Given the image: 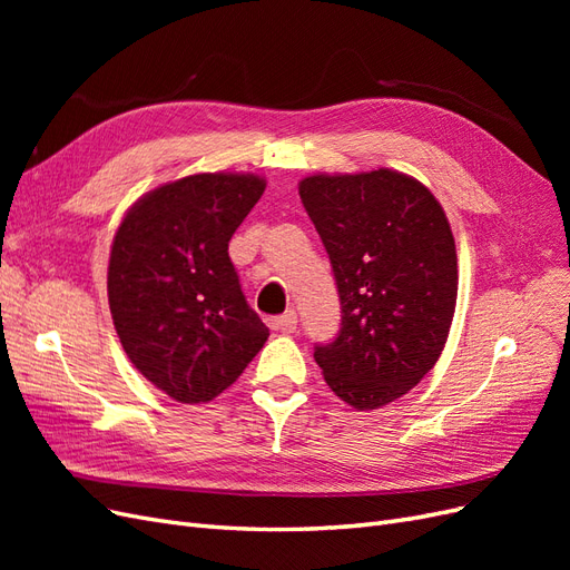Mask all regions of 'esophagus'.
Returning <instances> with one entry per match:
<instances>
[{"instance_id": "1", "label": "esophagus", "mask_w": 570, "mask_h": 570, "mask_svg": "<svg viewBox=\"0 0 570 570\" xmlns=\"http://www.w3.org/2000/svg\"><path fill=\"white\" fill-rule=\"evenodd\" d=\"M271 327H273V331L285 333V335L295 333V331H297V314H295V312H287V314H283L281 318H275V321L271 323Z\"/></svg>"}]
</instances>
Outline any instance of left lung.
Masks as SVG:
<instances>
[{"label": "left lung", "instance_id": "obj_1", "mask_svg": "<svg viewBox=\"0 0 570 570\" xmlns=\"http://www.w3.org/2000/svg\"><path fill=\"white\" fill-rule=\"evenodd\" d=\"M308 218L331 256L340 333L316 344L325 383L358 411L416 387L450 335L459 271L440 202L390 168L299 183Z\"/></svg>", "mask_w": 570, "mask_h": 570}]
</instances>
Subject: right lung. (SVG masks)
Returning a JSON list of instances; mask_svg holds the SVG:
<instances>
[{
	"mask_svg": "<svg viewBox=\"0 0 570 570\" xmlns=\"http://www.w3.org/2000/svg\"><path fill=\"white\" fill-rule=\"evenodd\" d=\"M264 189L249 174L187 176L137 199L116 230L107 287L118 340L176 402L214 400L268 340L228 256Z\"/></svg>",
	"mask_w": 570,
	"mask_h": 570,
	"instance_id": "obj_1",
	"label": "right lung"
}]
</instances>
